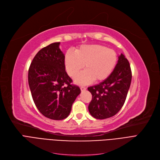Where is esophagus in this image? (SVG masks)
Masks as SVG:
<instances>
[{"label": "esophagus", "mask_w": 160, "mask_h": 160, "mask_svg": "<svg viewBox=\"0 0 160 160\" xmlns=\"http://www.w3.org/2000/svg\"><path fill=\"white\" fill-rule=\"evenodd\" d=\"M80 89H81V90L82 91H85V90L87 89V88H86L85 87H83V86H81V87H80Z\"/></svg>", "instance_id": "1"}]
</instances>
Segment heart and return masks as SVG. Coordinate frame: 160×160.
Listing matches in <instances>:
<instances>
[{"instance_id":"obj_1","label":"heart","mask_w":160,"mask_h":160,"mask_svg":"<svg viewBox=\"0 0 160 160\" xmlns=\"http://www.w3.org/2000/svg\"><path fill=\"white\" fill-rule=\"evenodd\" d=\"M118 57L112 49L100 44L82 45L75 52L68 50L64 64L68 74L75 78L83 68L85 71L75 78L78 85H86L93 80L99 82L107 79L117 63Z\"/></svg>"}]
</instances>
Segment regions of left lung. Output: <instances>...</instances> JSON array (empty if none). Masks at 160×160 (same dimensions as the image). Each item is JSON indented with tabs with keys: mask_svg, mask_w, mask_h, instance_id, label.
Instances as JSON below:
<instances>
[{
	"mask_svg": "<svg viewBox=\"0 0 160 160\" xmlns=\"http://www.w3.org/2000/svg\"><path fill=\"white\" fill-rule=\"evenodd\" d=\"M130 65L123 54L107 79L95 86L88 87L92 100L88 107L92 117L105 119L117 114L124 105L131 83Z\"/></svg>",
	"mask_w": 160,
	"mask_h": 160,
	"instance_id": "obj_1",
	"label": "left lung"
}]
</instances>
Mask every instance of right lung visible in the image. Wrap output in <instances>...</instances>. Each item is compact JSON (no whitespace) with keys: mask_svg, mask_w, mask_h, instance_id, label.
Here are the masks:
<instances>
[{"mask_svg":"<svg viewBox=\"0 0 160 160\" xmlns=\"http://www.w3.org/2000/svg\"><path fill=\"white\" fill-rule=\"evenodd\" d=\"M59 44L52 43L40 49L28 70V84L37 108L44 117L56 120L68 117L81 92L78 86L71 84Z\"/></svg>","mask_w":160,"mask_h":160,"instance_id":"obj_1","label":"right lung"}]
</instances>
